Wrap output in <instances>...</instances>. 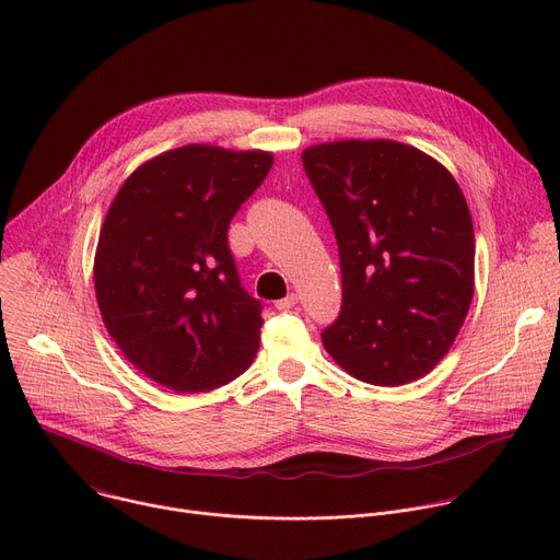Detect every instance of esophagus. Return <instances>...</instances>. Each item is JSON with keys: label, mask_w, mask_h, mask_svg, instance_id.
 <instances>
[{"label": "esophagus", "mask_w": 560, "mask_h": 560, "mask_svg": "<svg viewBox=\"0 0 560 560\" xmlns=\"http://www.w3.org/2000/svg\"><path fill=\"white\" fill-rule=\"evenodd\" d=\"M296 301H299V296H296L294 292H290L288 296L279 299V301L275 303V307H277V310H290V307H294V305H296Z\"/></svg>", "instance_id": "obj_1"}]
</instances>
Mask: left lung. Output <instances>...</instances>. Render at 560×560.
<instances>
[{"mask_svg": "<svg viewBox=\"0 0 560 560\" xmlns=\"http://www.w3.org/2000/svg\"><path fill=\"white\" fill-rule=\"evenodd\" d=\"M332 223L343 303L322 332L352 376L404 385L454 343L474 296V228L445 166L389 139H346L301 152Z\"/></svg>", "mask_w": 560, "mask_h": 560, "instance_id": "obj_1", "label": "left lung"}]
</instances>
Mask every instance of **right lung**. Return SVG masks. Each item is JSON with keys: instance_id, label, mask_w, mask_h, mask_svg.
<instances>
[{"instance_id": "obj_1", "label": "right lung", "mask_w": 560, "mask_h": 560, "mask_svg": "<svg viewBox=\"0 0 560 560\" xmlns=\"http://www.w3.org/2000/svg\"><path fill=\"white\" fill-rule=\"evenodd\" d=\"M275 156L190 143L141 164L108 208L95 253L104 326L124 357L175 392L244 374L261 341V303L228 246V225Z\"/></svg>"}]
</instances>
